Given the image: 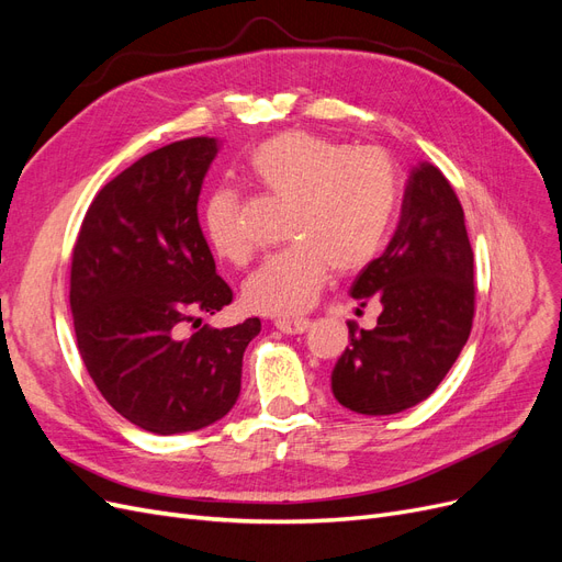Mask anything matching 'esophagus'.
<instances>
[{"mask_svg":"<svg viewBox=\"0 0 562 562\" xmlns=\"http://www.w3.org/2000/svg\"><path fill=\"white\" fill-rule=\"evenodd\" d=\"M274 326L285 335H300V333L310 330L312 321L304 318V316H288V318H277Z\"/></svg>","mask_w":562,"mask_h":562,"instance_id":"obj_1","label":"esophagus"}]
</instances>
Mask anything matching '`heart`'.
Here are the masks:
<instances>
[{
	"instance_id": "b5f03b06",
	"label": "heart",
	"mask_w": 562,
	"mask_h": 562,
	"mask_svg": "<svg viewBox=\"0 0 562 562\" xmlns=\"http://www.w3.org/2000/svg\"><path fill=\"white\" fill-rule=\"evenodd\" d=\"M250 171L265 190L291 203L285 239L244 285L252 312L295 316L312 307L335 274H353L378 258L396 223L398 168L380 147H351L326 135L288 131L250 155ZM203 227L220 258L246 265L252 244L241 223L239 194L215 190Z\"/></svg>"
}]
</instances>
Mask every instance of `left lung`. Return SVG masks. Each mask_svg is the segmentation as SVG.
Masks as SVG:
<instances>
[{"mask_svg": "<svg viewBox=\"0 0 562 562\" xmlns=\"http://www.w3.org/2000/svg\"><path fill=\"white\" fill-rule=\"evenodd\" d=\"M351 297L382 312L372 330L349 323L330 375L335 398L359 415H396L429 398L467 345L475 304L464 211L436 166L422 161L407 176L396 232Z\"/></svg>", "mask_w": 562, "mask_h": 562, "instance_id": "obj_1", "label": "left lung"}]
</instances>
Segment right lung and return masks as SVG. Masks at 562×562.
Here are the masks:
<instances>
[{"instance_id": "obj_1", "label": "right lung", "mask_w": 562, "mask_h": 562, "mask_svg": "<svg viewBox=\"0 0 562 562\" xmlns=\"http://www.w3.org/2000/svg\"><path fill=\"white\" fill-rule=\"evenodd\" d=\"M215 138L149 151L93 199L72 250L70 310L81 361L103 398L145 431L171 436L223 419L260 318L201 326L232 302L196 203Z\"/></svg>"}]
</instances>
